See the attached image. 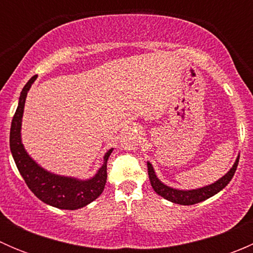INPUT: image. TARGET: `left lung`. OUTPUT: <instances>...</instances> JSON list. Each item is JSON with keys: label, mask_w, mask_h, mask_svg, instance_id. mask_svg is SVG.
Returning a JSON list of instances; mask_svg holds the SVG:
<instances>
[{"label": "left lung", "mask_w": 253, "mask_h": 253, "mask_svg": "<svg viewBox=\"0 0 253 253\" xmlns=\"http://www.w3.org/2000/svg\"><path fill=\"white\" fill-rule=\"evenodd\" d=\"M239 158L237 157L235 164L233 165V168L230 169V171L226 175H224L220 180H218L216 182L211 183V185L206 186V187L198 188V190H191V191H182V190H175V188L169 187V186L164 185L162 181H159V178L155 175L154 170L150 163H147L148 165V175H149L150 183H152V187L154 188L155 192L159 196L164 197L165 200L170 201V202L177 203V205L182 206H192L196 203H200L202 201L208 200L211 196L216 195L219 191L223 190L230 180L233 178L234 174L236 171L237 164H239Z\"/></svg>", "instance_id": "8db88e82"}]
</instances>
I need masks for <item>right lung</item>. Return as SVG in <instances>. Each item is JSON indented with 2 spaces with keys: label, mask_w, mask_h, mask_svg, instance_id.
I'll use <instances>...</instances> for the list:
<instances>
[{
  "label": "right lung",
  "mask_w": 253,
  "mask_h": 253,
  "mask_svg": "<svg viewBox=\"0 0 253 253\" xmlns=\"http://www.w3.org/2000/svg\"><path fill=\"white\" fill-rule=\"evenodd\" d=\"M35 79L37 76H33L23 88L19 96V104L12 120L11 132H9V147H11L12 155L27 186L40 201L56 208L75 211L93 202L104 191L108 178L106 165L112 149L106 153L104 157L103 167L90 180L82 181L77 178L53 175L40 168L27 154L20 141V125H22L25 98Z\"/></svg>",
  "instance_id": "1"
}]
</instances>
